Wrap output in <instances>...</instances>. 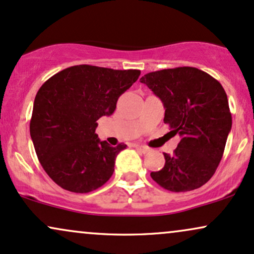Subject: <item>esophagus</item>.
<instances>
[{"mask_svg": "<svg viewBox=\"0 0 254 254\" xmlns=\"http://www.w3.org/2000/svg\"><path fill=\"white\" fill-rule=\"evenodd\" d=\"M133 146H135V148H136L137 150H138L139 152H142V154H146V152H149V151H150V149H149V148H146V146H144V145L135 144V145H133Z\"/></svg>", "mask_w": 254, "mask_h": 254, "instance_id": "34e87169", "label": "esophagus"}]
</instances>
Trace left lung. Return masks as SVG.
Masks as SVG:
<instances>
[{"instance_id": "8db88e82", "label": "left lung", "mask_w": 254, "mask_h": 254, "mask_svg": "<svg viewBox=\"0 0 254 254\" xmlns=\"http://www.w3.org/2000/svg\"><path fill=\"white\" fill-rule=\"evenodd\" d=\"M163 103L164 123L181 140L150 176L170 191L200 188L214 175L232 129L227 94L208 73L195 67L151 72L139 79Z\"/></svg>"}]
</instances>
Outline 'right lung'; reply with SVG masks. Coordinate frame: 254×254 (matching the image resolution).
I'll return each mask as SVG.
<instances>
[{
    "label": "right lung",
    "instance_id": "right-lung-1",
    "mask_svg": "<svg viewBox=\"0 0 254 254\" xmlns=\"http://www.w3.org/2000/svg\"><path fill=\"white\" fill-rule=\"evenodd\" d=\"M138 69L77 65L40 87L30 119V137L47 175L66 190L88 193L112 176L117 155L96 133L97 121L111 116L118 98L138 79Z\"/></svg>",
    "mask_w": 254,
    "mask_h": 254
}]
</instances>
